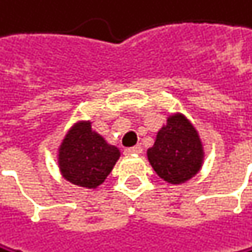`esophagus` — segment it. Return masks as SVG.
Masks as SVG:
<instances>
[{"mask_svg":"<svg viewBox=\"0 0 252 252\" xmlns=\"http://www.w3.org/2000/svg\"><path fill=\"white\" fill-rule=\"evenodd\" d=\"M141 152H143L141 146H133V147L125 149V155H140Z\"/></svg>","mask_w":252,"mask_h":252,"instance_id":"obj_1","label":"esophagus"}]
</instances>
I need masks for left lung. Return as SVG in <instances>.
Here are the masks:
<instances>
[{"label":"left lung","instance_id":"left-lung-1","mask_svg":"<svg viewBox=\"0 0 252 252\" xmlns=\"http://www.w3.org/2000/svg\"><path fill=\"white\" fill-rule=\"evenodd\" d=\"M203 144L198 132L182 114L170 116L147 150L156 174L168 183L179 185L194 177L203 163Z\"/></svg>","mask_w":252,"mask_h":252}]
</instances>
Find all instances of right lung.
Listing matches in <instances>:
<instances>
[{
    "label": "right lung",
    "mask_w": 252,
    "mask_h": 252,
    "mask_svg": "<svg viewBox=\"0 0 252 252\" xmlns=\"http://www.w3.org/2000/svg\"><path fill=\"white\" fill-rule=\"evenodd\" d=\"M120 152L92 130L90 122L76 123L58 150V165L66 180L82 188H97L114 168Z\"/></svg>",
    "instance_id": "add662e5"
}]
</instances>
